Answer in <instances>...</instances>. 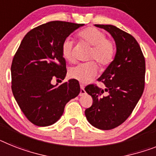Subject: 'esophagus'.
I'll return each mask as SVG.
<instances>
[{
    "mask_svg": "<svg viewBox=\"0 0 156 156\" xmlns=\"http://www.w3.org/2000/svg\"><path fill=\"white\" fill-rule=\"evenodd\" d=\"M80 88H81V90H80V94H79V95H80V96H83V95L86 94V91H85V89H84V86L81 84Z\"/></svg>",
    "mask_w": 156,
    "mask_h": 156,
    "instance_id": "34e87169",
    "label": "esophagus"
}]
</instances>
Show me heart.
I'll use <instances>...</instances> for the list:
<instances>
[{"instance_id":"1","label":"heart","mask_w":156,"mask_h":156,"mask_svg":"<svg viewBox=\"0 0 156 156\" xmlns=\"http://www.w3.org/2000/svg\"><path fill=\"white\" fill-rule=\"evenodd\" d=\"M78 37L92 46L88 55L89 60H95L101 66H106L111 63L115 55V46L112 40L106 39L104 31L97 27H89L78 32ZM62 55L69 62L74 60V42L66 38L62 44ZM98 66L96 62H88L73 66L69 70L70 78L82 83L90 82L98 74Z\"/></svg>"}]
</instances>
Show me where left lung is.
Instances as JSON below:
<instances>
[{
  "instance_id": "8db88e82",
  "label": "left lung",
  "mask_w": 156,
  "mask_h": 156,
  "mask_svg": "<svg viewBox=\"0 0 156 156\" xmlns=\"http://www.w3.org/2000/svg\"><path fill=\"white\" fill-rule=\"evenodd\" d=\"M110 34L116 44V55L98 78L105 90L89 85L85 90L93 105L85 111L90 125L109 130L124 123L133 112L144 89L145 59L140 47L130 34L113 25L95 24ZM107 92L105 96L102 94Z\"/></svg>"
}]
</instances>
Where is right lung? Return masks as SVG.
Wrapping results in <instances>:
<instances>
[{
	"instance_id": "right-lung-1",
	"label": "right lung",
	"mask_w": 156,
	"mask_h": 156,
	"mask_svg": "<svg viewBox=\"0 0 156 156\" xmlns=\"http://www.w3.org/2000/svg\"><path fill=\"white\" fill-rule=\"evenodd\" d=\"M84 23L51 21L28 31L11 66L12 90L23 114L35 125L49 126L58 121L66 103L80 93L76 79L58 86L52 78L64 79L66 60L62 42Z\"/></svg>"
}]
</instances>
